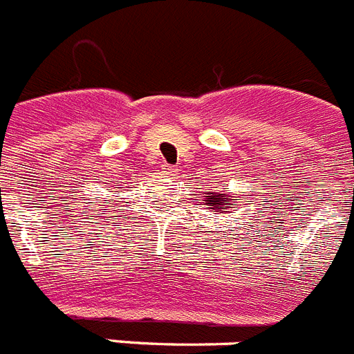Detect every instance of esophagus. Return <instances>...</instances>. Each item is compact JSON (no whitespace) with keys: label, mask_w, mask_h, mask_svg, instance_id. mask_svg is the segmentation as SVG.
I'll list each match as a JSON object with an SVG mask.
<instances>
[{"label":"esophagus","mask_w":354,"mask_h":354,"mask_svg":"<svg viewBox=\"0 0 354 354\" xmlns=\"http://www.w3.org/2000/svg\"><path fill=\"white\" fill-rule=\"evenodd\" d=\"M162 172L163 174H167V176H174V174H176V167H172L169 163H162Z\"/></svg>","instance_id":"obj_1"}]
</instances>
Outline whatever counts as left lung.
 <instances>
[{
  "label": "left lung",
  "mask_w": 354,
  "mask_h": 354,
  "mask_svg": "<svg viewBox=\"0 0 354 354\" xmlns=\"http://www.w3.org/2000/svg\"><path fill=\"white\" fill-rule=\"evenodd\" d=\"M227 198H228L227 194L205 196V201H207V205H209L207 209H210V207H212V210H221V212H227L228 207H227V203H225V201H228ZM232 205H236V203H232Z\"/></svg>",
  "instance_id": "8db88e82"
}]
</instances>
